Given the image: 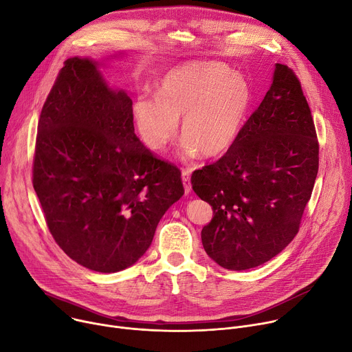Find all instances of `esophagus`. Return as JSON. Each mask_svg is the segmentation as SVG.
<instances>
[{
  "label": "esophagus",
  "mask_w": 352,
  "mask_h": 352,
  "mask_svg": "<svg viewBox=\"0 0 352 352\" xmlns=\"http://www.w3.org/2000/svg\"><path fill=\"white\" fill-rule=\"evenodd\" d=\"M181 178H182V185H184V192H185V195H189L190 194V177H189V171L188 170H182Z\"/></svg>",
  "instance_id": "34e87169"
}]
</instances>
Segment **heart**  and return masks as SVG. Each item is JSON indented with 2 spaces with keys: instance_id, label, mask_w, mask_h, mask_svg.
<instances>
[{
  "instance_id": "heart-1",
  "label": "heart",
  "mask_w": 352,
  "mask_h": 352,
  "mask_svg": "<svg viewBox=\"0 0 352 352\" xmlns=\"http://www.w3.org/2000/svg\"><path fill=\"white\" fill-rule=\"evenodd\" d=\"M250 104L251 89L240 74L217 63H186L155 82L154 100L135 102L133 119L153 151L167 147L181 120L182 155L217 157L233 146Z\"/></svg>"
}]
</instances>
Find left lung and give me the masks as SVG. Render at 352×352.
<instances>
[{"label": "left lung", "instance_id": "obj_1", "mask_svg": "<svg viewBox=\"0 0 352 352\" xmlns=\"http://www.w3.org/2000/svg\"><path fill=\"white\" fill-rule=\"evenodd\" d=\"M317 170L310 108L294 72L276 63L268 92L233 146L190 178L213 209L201 233L206 254L232 271L274 258L299 230Z\"/></svg>", "mask_w": 352, "mask_h": 352}]
</instances>
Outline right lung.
I'll return each instance as SVG.
<instances>
[{
	"instance_id": "add662e5",
	"label": "right lung",
	"mask_w": 352,
	"mask_h": 352,
	"mask_svg": "<svg viewBox=\"0 0 352 352\" xmlns=\"http://www.w3.org/2000/svg\"><path fill=\"white\" fill-rule=\"evenodd\" d=\"M104 61H65L38 124L34 188L60 248L112 274L143 257L184 186L135 135L132 100L105 80Z\"/></svg>"
}]
</instances>
